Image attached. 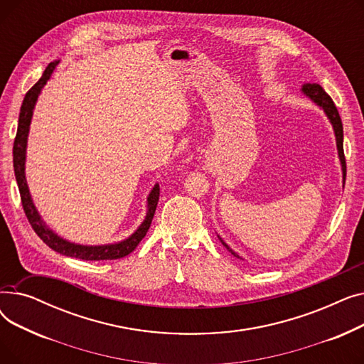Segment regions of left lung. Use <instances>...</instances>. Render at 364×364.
<instances>
[{
	"mask_svg": "<svg viewBox=\"0 0 364 364\" xmlns=\"http://www.w3.org/2000/svg\"><path fill=\"white\" fill-rule=\"evenodd\" d=\"M302 91L305 95H309V97L317 103L324 112H326L328 118L331 119L333 129H335V136H336V146H338V153H339V159L342 164V172H343V184H346V176H347V165H346V155H343V128H342V121L339 117V112L333 103V100L331 99V95L321 88V85L318 84H304ZM221 240V239H220ZM223 242V240H221ZM223 245L227 247L228 251H230L235 257H237L230 247H228L224 242ZM239 258V257H237Z\"/></svg>",
	"mask_w": 364,
	"mask_h": 364,
	"instance_id": "1",
	"label": "left lung"
}]
</instances>
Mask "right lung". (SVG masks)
<instances>
[{"mask_svg":"<svg viewBox=\"0 0 364 364\" xmlns=\"http://www.w3.org/2000/svg\"><path fill=\"white\" fill-rule=\"evenodd\" d=\"M59 65V62H53L50 63L43 76L25 95L22 107H21V114H18V125H17V132H16V139L13 144V166H14V176L18 186V192H21V200L23 211L26 214V218L29 224L32 225L33 232L38 235L46 245H48L53 251L59 252L66 257H73V258H80L84 261H103V259H119L131 254L134 250H136L137 245L141 242V239L146 236L149 227L151 224L153 215H155L156 206L159 202V186L156 184L153 187L147 198V215L143 221V224L137 228V232L131 235L124 242L114 243V245H105V246H82V245H75L70 243L62 237L53 233L50 228L43 223V220L38 215L36 209L32 203L26 178H25V155H26V140H28V132H29V124L32 118V110L35 106V102L38 99V94H40L41 88L46 85V82L50 80V76L54 70V68Z\"/></svg>","mask_w":364,"mask_h":364,"instance_id":"1","label":"right lung"}]
</instances>
